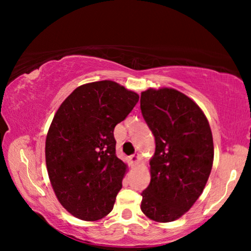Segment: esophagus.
Instances as JSON below:
<instances>
[{"label": "esophagus", "instance_id": "34e87169", "mask_svg": "<svg viewBox=\"0 0 251 251\" xmlns=\"http://www.w3.org/2000/svg\"><path fill=\"white\" fill-rule=\"evenodd\" d=\"M129 158H130L131 163L136 164V163H138L139 160H141V156H139V154H134V155H131Z\"/></svg>", "mask_w": 251, "mask_h": 251}]
</instances>
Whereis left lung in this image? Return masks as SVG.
<instances>
[{"instance_id": "obj_1", "label": "left lung", "mask_w": 251, "mask_h": 251, "mask_svg": "<svg viewBox=\"0 0 251 251\" xmlns=\"http://www.w3.org/2000/svg\"><path fill=\"white\" fill-rule=\"evenodd\" d=\"M141 109L156 143L141 209L155 222H174L192 208L210 175L209 123L193 100L174 88L143 92Z\"/></svg>"}]
</instances>
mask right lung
<instances>
[{
	"label": "right lung",
	"mask_w": 251,
	"mask_h": 251,
	"mask_svg": "<svg viewBox=\"0 0 251 251\" xmlns=\"http://www.w3.org/2000/svg\"><path fill=\"white\" fill-rule=\"evenodd\" d=\"M139 96L113 80L84 84L63 101L50 126L45 160L58 201L74 217L95 222L112 211L126 164L114 128Z\"/></svg>",
	"instance_id": "1"
}]
</instances>
